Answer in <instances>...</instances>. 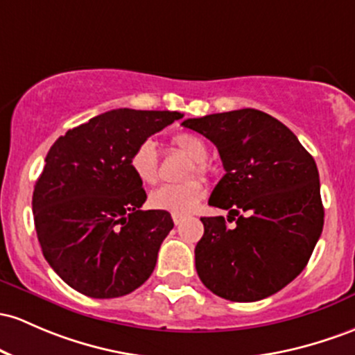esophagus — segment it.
<instances>
[{"mask_svg":"<svg viewBox=\"0 0 355 355\" xmlns=\"http://www.w3.org/2000/svg\"><path fill=\"white\" fill-rule=\"evenodd\" d=\"M171 217H173L175 225H180L182 222H184V217H182V216H171Z\"/></svg>","mask_w":355,"mask_h":355,"instance_id":"1","label":"esophagus"}]
</instances>
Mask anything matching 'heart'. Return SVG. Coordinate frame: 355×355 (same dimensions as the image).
I'll return each instance as SVG.
<instances>
[{"instance_id": "heart-1", "label": "heart", "mask_w": 355, "mask_h": 355, "mask_svg": "<svg viewBox=\"0 0 355 355\" xmlns=\"http://www.w3.org/2000/svg\"><path fill=\"white\" fill-rule=\"evenodd\" d=\"M171 146L192 159V166L187 170V178H192L193 175L198 177L207 175V166L204 162L209 157V148L202 136L182 131L171 138ZM130 168L141 184L153 185L158 180V157L153 143L141 141L135 148L130 157ZM204 196V184L200 180H190L182 185L159 187L150 193L148 204L151 209L168 212L171 216H189L196 210Z\"/></svg>"}]
</instances>
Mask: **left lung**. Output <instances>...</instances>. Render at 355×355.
<instances>
[{
    "label": "left lung",
    "mask_w": 355,
    "mask_h": 355,
    "mask_svg": "<svg viewBox=\"0 0 355 355\" xmlns=\"http://www.w3.org/2000/svg\"><path fill=\"white\" fill-rule=\"evenodd\" d=\"M185 128L219 150L225 175L209 205L229 210L202 217L196 246L198 278L217 297L258 302L303 271L323 229L315 159L278 119L258 109H237L185 119Z\"/></svg>",
    "instance_id": "left-lung-1"
}]
</instances>
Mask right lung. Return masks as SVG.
<instances>
[{
	"label": "right lung",
	"instance_id": "obj_1",
	"mask_svg": "<svg viewBox=\"0 0 355 355\" xmlns=\"http://www.w3.org/2000/svg\"><path fill=\"white\" fill-rule=\"evenodd\" d=\"M184 114L112 109L69 130L46 153L32 207L52 270L79 293L118 298L150 278L168 212L141 210L143 184L130 168L141 141Z\"/></svg>",
	"mask_w": 355,
	"mask_h": 355
}]
</instances>
